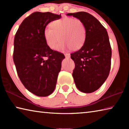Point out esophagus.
Segmentation results:
<instances>
[{"instance_id":"34e87169","label":"esophagus","mask_w":129,"mask_h":129,"mask_svg":"<svg viewBox=\"0 0 129 129\" xmlns=\"http://www.w3.org/2000/svg\"><path fill=\"white\" fill-rule=\"evenodd\" d=\"M65 57L67 58H69L70 57H71V56H70V54L69 53H65Z\"/></svg>"}]
</instances>
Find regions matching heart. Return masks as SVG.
<instances>
[{
	"instance_id": "obj_1",
	"label": "heart",
	"mask_w": 129,
	"mask_h": 129,
	"mask_svg": "<svg viewBox=\"0 0 129 129\" xmlns=\"http://www.w3.org/2000/svg\"><path fill=\"white\" fill-rule=\"evenodd\" d=\"M51 27H47L44 30L45 43L50 48H54L59 39L61 41L56 47L58 51L69 48L73 51L78 50L85 41L86 27L79 19L63 17L52 21Z\"/></svg>"
}]
</instances>
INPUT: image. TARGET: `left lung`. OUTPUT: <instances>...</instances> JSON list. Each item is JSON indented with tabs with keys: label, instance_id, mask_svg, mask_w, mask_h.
Listing matches in <instances>:
<instances>
[{
	"label": "left lung",
	"instance_id": "1",
	"mask_svg": "<svg viewBox=\"0 0 129 129\" xmlns=\"http://www.w3.org/2000/svg\"><path fill=\"white\" fill-rule=\"evenodd\" d=\"M83 21L86 36L81 48L71 54L75 64L72 73L76 86L81 91L92 93L108 78L111 67L112 48L108 32L101 23L88 12L69 13Z\"/></svg>",
	"mask_w": 129,
	"mask_h": 129
}]
</instances>
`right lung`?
I'll list each match as a JSON object with an SVG mask.
<instances>
[{
	"label": "right lung",
	"instance_id": "add662e5",
	"mask_svg": "<svg viewBox=\"0 0 129 129\" xmlns=\"http://www.w3.org/2000/svg\"><path fill=\"white\" fill-rule=\"evenodd\" d=\"M61 15L35 12L23 21L14 39L13 58L21 82L39 97L51 94L55 89L65 56L48 46L44 30Z\"/></svg>",
	"mask_w": 129,
	"mask_h": 129
}]
</instances>
